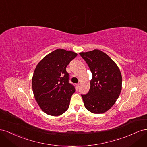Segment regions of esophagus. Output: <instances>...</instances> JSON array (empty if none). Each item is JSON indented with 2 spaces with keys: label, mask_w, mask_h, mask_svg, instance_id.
Wrapping results in <instances>:
<instances>
[{
  "label": "esophagus",
  "mask_w": 147,
  "mask_h": 147,
  "mask_svg": "<svg viewBox=\"0 0 147 147\" xmlns=\"http://www.w3.org/2000/svg\"><path fill=\"white\" fill-rule=\"evenodd\" d=\"M75 85H76V88H77V89H78V88H79V85H80V84H79L78 83H77V84H75Z\"/></svg>",
  "instance_id": "1"
}]
</instances>
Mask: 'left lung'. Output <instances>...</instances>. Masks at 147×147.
<instances>
[{
	"label": "left lung",
	"instance_id": "left-lung-1",
	"mask_svg": "<svg viewBox=\"0 0 147 147\" xmlns=\"http://www.w3.org/2000/svg\"><path fill=\"white\" fill-rule=\"evenodd\" d=\"M92 74L90 90L82 95L85 108L91 113H104L115 104L122 89V76L117 64L99 50L81 52Z\"/></svg>",
	"mask_w": 147,
	"mask_h": 147
}]
</instances>
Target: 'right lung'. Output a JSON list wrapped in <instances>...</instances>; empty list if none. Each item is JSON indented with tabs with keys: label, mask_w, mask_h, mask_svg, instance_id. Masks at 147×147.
Returning a JSON list of instances; mask_svg holds the SVG:
<instances>
[{
	"label": "right lung",
	"mask_w": 147,
	"mask_h": 147,
	"mask_svg": "<svg viewBox=\"0 0 147 147\" xmlns=\"http://www.w3.org/2000/svg\"><path fill=\"white\" fill-rule=\"evenodd\" d=\"M77 56L72 51L57 49L44 57L35 67L32 78L34 96L47 115L59 116L69 109L75 89L69 83L66 67Z\"/></svg>",
	"instance_id": "1"
}]
</instances>
